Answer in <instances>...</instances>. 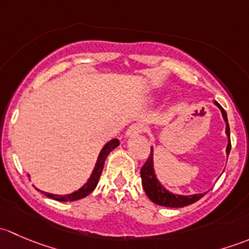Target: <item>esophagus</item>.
<instances>
[{"label": "esophagus", "mask_w": 249, "mask_h": 249, "mask_svg": "<svg viewBox=\"0 0 249 249\" xmlns=\"http://www.w3.org/2000/svg\"><path fill=\"white\" fill-rule=\"evenodd\" d=\"M144 131V126H143L142 124H132L131 126L129 127V129L126 130V132H125V137L126 139H131V137H135L137 136V135L142 134V132Z\"/></svg>", "instance_id": "34e87169"}]
</instances>
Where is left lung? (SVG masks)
Returning a JSON list of instances; mask_svg holds the SVG:
<instances>
[{
  "label": "left lung",
  "instance_id": "1",
  "mask_svg": "<svg viewBox=\"0 0 249 249\" xmlns=\"http://www.w3.org/2000/svg\"><path fill=\"white\" fill-rule=\"evenodd\" d=\"M214 105L220 109L223 115V119L225 122V134L228 137V145H227V155L229 157L230 149H231V143H230V127L229 123H228V115L224 108L214 101ZM141 178H142V187L144 189L147 196L152 200L153 202L157 203L159 206H165V207H171V208H179L185 207L188 205L196 202L200 200L206 193H201V194H193V195H180L175 194V193L170 192L169 189L165 188V185L161 184L157 177V173L154 170V150L153 147H150V155L147 159L145 164L143 165L141 169Z\"/></svg>",
  "mask_w": 249,
  "mask_h": 249
}]
</instances>
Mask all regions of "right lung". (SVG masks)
I'll return each mask as SVG.
<instances>
[{
    "instance_id": "obj_1",
    "label": "right lung",
    "mask_w": 249,
    "mask_h": 249,
    "mask_svg": "<svg viewBox=\"0 0 249 249\" xmlns=\"http://www.w3.org/2000/svg\"><path fill=\"white\" fill-rule=\"evenodd\" d=\"M118 145H119V140L113 139V140L108 141V142H107L106 144L102 147L101 152H100L99 157H97L96 164H95V167H94V170H92L91 175H90L89 179L87 180V183H85L83 187H80L79 189L76 190V192L71 193V194L59 195V194H52V193L42 192V190H39V189H37V190H39L41 193H43V194L46 195L47 197H49V199L56 200V201H62V202L76 201V200H80V199H83V197L88 196L90 193H92V190L96 188L97 183H99L100 176H101L102 170H104V165H105V161H106L107 157H108L109 153L112 152L113 149H115Z\"/></svg>"
}]
</instances>
